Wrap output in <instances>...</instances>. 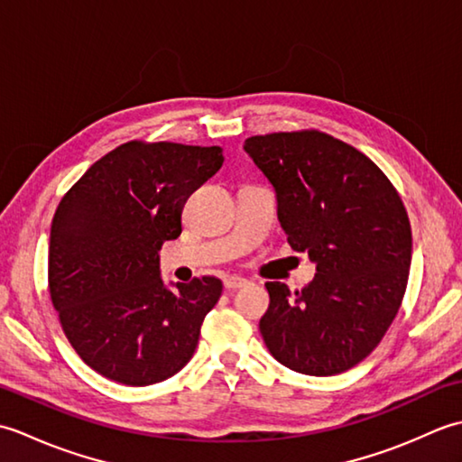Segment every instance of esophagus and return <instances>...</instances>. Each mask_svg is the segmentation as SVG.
<instances>
[{"label": "esophagus", "instance_id": "1", "mask_svg": "<svg viewBox=\"0 0 462 462\" xmlns=\"http://www.w3.org/2000/svg\"><path fill=\"white\" fill-rule=\"evenodd\" d=\"M248 286V280L246 278H240V276H226L224 278V288L226 290H238Z\"/></svg>", "mask_w": 462, "mask_h": 462}]
</instances>
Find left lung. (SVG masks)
Masks as SVG:
<instances>
[{"mask_svg": "<svg viewBox=\"0 0 462 462\" xmlns=\"http://www.w3.org/2000/svg\"><path fill=\"white\" fill-rule=\"evenodd\" d=\"M244 151L276 189L290 246L318 270L296 291L266 283L263 343L291 371L337 375L379 346L403 301L413 250L405 204L375 162L316 129L250 136Z\"/></svg>", "mask_w": 462, "mask_h": 462, "instance_id": "left-lung-1", "label": "left lung"}]
</instances>
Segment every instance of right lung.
<instances>
[{"instance_id":"right-lung-1","label":"right lung","mask_w":462,"mask_h":462,"mask_svg":"<svg viewBox=\"0 0 462 462\" xmlns=\"http://www.w3.org/2000/svg\"><path fill=\"white\" fill-rule=\"evenodd\" d=\"M220 146L131 141L91 164L59 202L49 293L87 365L131 387L179 373L222 296L214 276L162 283L159 250L182 232L189 196L220 171Z\"/></svg>"}]
</instances>
